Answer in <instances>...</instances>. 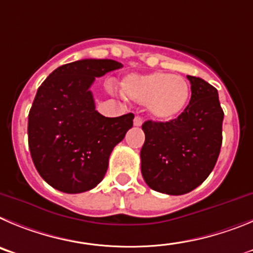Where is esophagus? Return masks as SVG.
<instances>
[{
    "label": "esophagus",
    "mask_w": 253,
    "mask_h": 253,
    "mask_svg": "<svg viewBox=\"0 0 253 253\" xmlns=\"http://www.w3.org/2000/svg\"><path fill=\"white\" fill-rule=\"evenodd\" d=\"M142 124H143V120H142V118L138 117V116H136L135 120H133V125H135L136 127H140Z\"/></svg>",
    "instance_id": "esophagus-1"
}]
</instances>
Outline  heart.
<instances>
[{
	"label": "heart",
	"instance_id": "b5f03b06",
	"mask_svg": "<svg viewBox=\"0 0 253 253\" xmlns=\"http://www.w3.org/2000/svg\"><path fill=\"white\" fill-rule=\"evenodd\" d=\"M127 98L147 104L150 115L159 121H172L188 107L190 85L184 78L170 73L155 72L145 76H129L122 82Z\"/></svg>",
	"mask_w": 253,
	"mask_h": 253
}]
</instances>
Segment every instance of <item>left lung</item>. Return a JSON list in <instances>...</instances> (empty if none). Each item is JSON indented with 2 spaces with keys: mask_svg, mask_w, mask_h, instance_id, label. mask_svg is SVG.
I'll use <instances>...</instances> for the list:
<instances>
[{
  "mask_svg": "<svg viewBox=\"0 0 253 253\" xmlns=\"http://www.w3.org/2000/svg\"><path fill=\"white\" fill-rule=\"evenodd\" d=\"M192 98L172 121H146L141 149L143 180L156 192L181 195L211 174L222 146L223 113L218 90L204 79L188 76Z\"/></svg>",
  "mask_w": 253,
  "mask_h": 253,
  "instance_id": "1",
  "label": "left lung"
}]
</instances>
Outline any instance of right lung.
<instances>
[{
	"label": "right lung",
	"instance_id": "add662e5",
	"mask_svg": "<svg viewBox=\"0 0 253 253\" xmlns=\"http://www.w3.org/2000/svg\"><path fill=\"white\" fill-rule=\"evenodd\" d=\"M122 68L111 59H83L56 68L39 87L27 136L34 165L49 185L68 194L102 181L113 147L133 125V115L104 117L89 90L95 78Z\"/></svg>",
	"mask_w": 253,
	"mask_h": 253
}]
</instances>
